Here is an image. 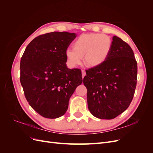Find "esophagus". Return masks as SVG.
Wrapping results in <instances>:
<instances>
[{
    "label": "esophagus",
    "mask_w": 153,
    "mask_h": 153,
    "mask_svg": "<svg viewBox=\"0 0 153 153\" xmlns=\"http://www.w3.org/2000/svg\"><path fill=\"white\" fill-rule=\"evenodd\" d=\"M85 75H86V72L85 71V70H82V78H84Z\"/></svg>",
    "instance_id": "34e87169"
}]
</instances>
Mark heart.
Masks as SVG:
<instances>
[{
	"label": "heart",
	"instance_id": "heart-1",
	"mask_svg": "<svg viewBox=\"0 0 153 153\" xmlns=\"http://www.w3.org/2000/svg\"><path fill=\"white\" fill-rule=\"evenodd\" d=\"M73 49L66 51V57L73 66L80 64L84 57L85 65L89 68L101 66L108 59L112 41L108 35L100 33L83 34L74 41Z\"/></svg>",
	"mask_w": 153,
	"mask_h": 153
}]
</instances>
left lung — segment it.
<instances>
[{"label": "left lung", "instance_id": "left-lung-1", "mask_svg": "<svg viewBox=\"0 0 153 153\" xmlns=\"http://www.w3.org/2000/svg\"><path fill=\"white\" fill-rule=\"evenodd\" d=\"M106 61L86 70L84 84L87 90L88 108L94 117L112 119L126 110L137 85V62L133 51L117 36Z\"/></svg>", "mask_w": 153, "mask_h": 153}]
</instances>
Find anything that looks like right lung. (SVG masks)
I'll use <instances>...</instances> for the list:
<instances>
[{"instance_id":"right-lung-1","label":"right lung","mask_w":153,"mask_h":153,"mask_svg":"<svg viewBox=\"0 0 153 153\" xmlns=\"http://www.w3.org/2000/svg\"><path fill=\"white\" fill-rule=\"evenodd\" d=\"M75 33L52 32L36 37L20 61V82L29 104L41 116L55 119L68 110L69 100L83 80L80 69H69L66 51Z\"/></svg>"}]
</instances>
